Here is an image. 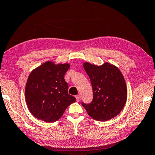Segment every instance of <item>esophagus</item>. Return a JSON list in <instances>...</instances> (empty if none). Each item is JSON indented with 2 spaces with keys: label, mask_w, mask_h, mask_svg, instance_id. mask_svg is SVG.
I'll return each instance as SVG.
<instances>
[{
  "label": "esophagus",
  "mask_w": 155,
  "mask_h": 155,
  "mask_svg": "<svg viewBox=\"0 0 155 155\" xmlns=\"http://www.w3.org/2000/svg\"><path fill=\"white\" fill-rule=\"evenodd\" d=\"M76 101H77V102H79L80 101V95H78V96H76Z\"/></svg>",
  "instance_id": "esophagus-1"
}]
</instances>
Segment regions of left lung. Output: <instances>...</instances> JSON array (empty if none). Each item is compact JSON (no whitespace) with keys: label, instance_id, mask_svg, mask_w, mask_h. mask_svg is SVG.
Returning <instances> with one entry per match:
<instances>
[{"label":"left lung","instance_id":"1","mask_svg":"<svg viewBox=\"0 0 155 155\" xmlns=\"http://www.w3.org/2000/svg\"><path fill=\"white\" fill-rule=\"evenodd\" d=\"M83 67L91 80L94 98L82 104L94 120L106 121L122 111L127 101V89L124 77L118 67L108 62L97 66L89 62Z\"/></svg>","mask_w":155,"mask_h":155}]
</instances>
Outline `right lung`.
Listing matches in <instances>:
<instances>
[{"label": "right lung", "instance_id": "1", "mask_svg": "<svg viewBox=\"0 0 155 155\" xmlns=\"http://www.w3.org/2000/svg\"><path fill=\"white\" fill-rule=\"evenodd\" d=\"M69 67L68 63L56 64L48 61L30 73L25 97L28 109L35 118L47 123L55 122L76 101L74 96L68 94V85L64 80Z\"/></svg>", "mask_w": 155, "mask_h": 155}]
</instances>
